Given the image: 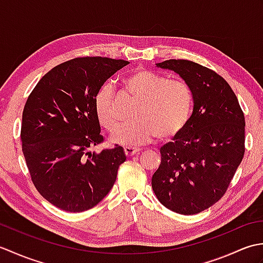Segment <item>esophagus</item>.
<instances>
[{
	"label": "esophagus",
	"instance_id": "esophagus-1",
	"mask_svg": "<svg viewBox=\"0 0 263 263\" xmlns=\"http://www.w3.org/2000/svg\"><path fill=\"white\" fill-rule=\"evenodd\" d=\"M138 153H140V149L137 147H132V146H126L124 147V154L126 157H132L133 155H136Z\"/></svg>",
	"mask_w": 263,
	"mask_h": 263
}]
</instances>
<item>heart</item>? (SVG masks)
<instances>
[{"instance_id": "obj_1", "label": "heart", "mask_w": 263, "mask_h": 263, "mask_svg": "<svg viewBox=\"0 0 263 263\" xmlns=\"http://www.w3.org/2000/svg\"><path fill=\"white\" fill-rule=\"evenodd\" d=\"M130 98L138 102L133 119L120 126L111 135V140L119 143L137 144L159 140L178 135L187 124L193 107V95L187 83L181 79L166 78L144 68L131 71L123 80ZM97 117L104 127L111 131L119 122L114 89L106 83L95 98Z\"/></svg>"}]
</instances>
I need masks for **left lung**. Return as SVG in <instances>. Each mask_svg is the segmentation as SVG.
<instances>
[{"label": "left lung", "mask_w": 263, "mask_h": 263, "mask_svg": "<svg viewBox=\"0 0 263 263\" xmlns=\"http://www.w3.org/2000/svg\"><path fill=\"white\" fill-rule=\"evenodd\" d=\"M180 74L193 95V113L174 141L160 148L152 178L160 203L181 215L210 208L227 191L245 152V119L236 95L215 72L189 60L157 63Z\"/></svg>", "instance_id": "8db88e82"}]
</instances>
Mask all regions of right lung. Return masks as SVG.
Here are the masks:
<instances>
[{
	"mask_svg": "<svg viewBox=\"0 0 263 263\" xmlns=\"http://www.w3.org/2000/svg\"><path fill=\"white\" fill-rule=\"evenodd\" d=\"M130 62L76 58L55 66L32 89L22 111L21 143L37 191L58 208L81 212L98 204L125 161L123 148L104 142L95 107L98 90Z\"/></svg>",
	"mask_w": 263,
	"mask_h": 263,
	"instance_id": "right-lung-1",
	"label": "right lung"
}]
</instances>
